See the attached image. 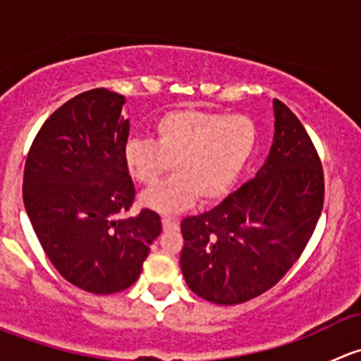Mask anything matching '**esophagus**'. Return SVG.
<instances>
[{"label":"esophagus","instance_id":"1","mask_svg":"<svg viewBox=\"0 0 361 361\" xmlns=\"http://www.w3.org/2000/svg\"><path fill=\"white\" fill-rule=\"evenodd\" d=\"M162 227L164 231H178L180 221L174 220V218H162Z\"/></svg>","mask_w":361,"mask_h":361}]
</instances>
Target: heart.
<instances>
[{"mask_svg": "<svg viewBox=\"0 0 361 361\" xmlns=\"http://www.w3.org/2000/svg\"><path fill=\"white\" fill-rule=\"evenodd\" d=\"M255 143L257 129L248 116L180 108L155 120L152 141H127L123 164L141 185L157 183L171 167L174 176L143 192L140 204L174 214L195 199L209 204L225 197L250 162Z\"/></svg>", "mask_w": 361, "mask_h": 361, "instance_id": "heart-1", "label": "heart"}]
</instances>
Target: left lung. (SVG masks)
Returning <instances> with one entry per match:
<instances>
[{
	"mask_svg": "<svg viewBox=\"0 0 361 361\" xmlns=\"http://www.w3.org/2000/svg\"><path fill=\"white\" fill-rule=\"evenodd\" d=\"M274 137L253 180L207 213L181 221L188 288L221 305L271 290L297 262L323 209V169L311 137L274 99Z\"/></svg>",
	"mask_w": 361,
	"mask_h": 361,
	"instance_id": "1",
	"label": "left lung"
}]
</instances>
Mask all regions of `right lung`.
<instances>
[{"label": "right lung", "instance_id": "right-lung-1", "mask_svg": "<svg viewBox=\"0 0 361 361\" xmlns=\"http://www.w3.org/2000/svg\"><path fill=\"white\" fill-rule=\"evenodd\" d=\"M123 103L106 89L69 99L43 123L24 167V207L43 251L66 281L97 295L134 285L162 232L150 209L115 218L136 194L123 164Z\"/></svg>", "mask_w": 361, "mask_h": 361}]
</instances>
